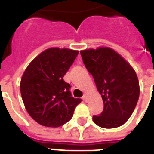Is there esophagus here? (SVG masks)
<instances>
[{"label":"esophagus","mask_w":154,"mask_h":154,"mask_svg":"<svg viewBox=\"0 0 154 154\" xmlns=\"http://www.w3.org/2000/svg\"><path fill=\"white\" fill-rule=\"evenodd\" d=\"M87 98H88V95H87L86 94H85L84 95H83V97H82V99L84 100L85 101H87Z\"/></svg>","instance_id":"obj_1"}]
</instances>
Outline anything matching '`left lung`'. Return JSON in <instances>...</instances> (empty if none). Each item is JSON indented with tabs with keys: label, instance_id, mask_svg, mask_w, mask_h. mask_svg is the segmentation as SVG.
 <instances>
[{
	"label": "left lung",
	"instance_id": "obj_1",
	"mask_svg": "<svg viewBox=\"0 0 154 154\" xmlns=\"http://www.w3.org/2000/svg\"><path fill=\"white\" fill-rule=\"evenodd\" d=\"M85 67L94 77L104 109L93 120L105 129L117 128L128 121L138 101L140 88L131 65L109 48L81 51Z\"/></svg>",
	"mask_w": 154,
	"mask_h": 154
}]
</instances>
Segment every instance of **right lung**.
<instances>
[{"label": "right lung", "instance_id": "right-lung-1", "mask_svg": "<svg viewBox=\"0 0 154 154\" xmlns=\"http://www.w3.org/2000/svg\"><path fill=\"white\" fill-rule=\"evenodd\" d=\"M77 54L75 50L50 48L26 68L20 80V94L27 112L40 125H62L82 102L72 96L71 85L63 79Z\"/></svg>", "mask_w": 154, "mask_h": 154}]
</instances>
